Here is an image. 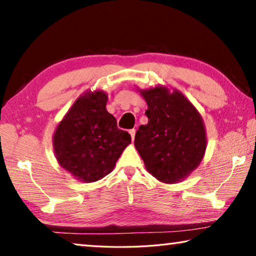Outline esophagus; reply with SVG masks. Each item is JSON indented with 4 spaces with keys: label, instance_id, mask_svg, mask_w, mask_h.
<instances>
[{
    "label": "esophagus",
    "instance_id": "1",
    "mask_svg": "<svg viewBox=\"0 0 256 256\" xmlns=\"http://www.w3.org/2000/svg\"><path fill=\"white\" fill-rule=\"evenodd\" d=\"M136 128H132V130H130V134H131V138H132V141L134 140V138H136Z\"/></svg>",
    "mask_w": 256,
    "mask_h": 256
}]
</instances>
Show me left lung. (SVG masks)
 Wrapping results in <instances>:
<instances>
[{
	"label": "left lung",
	"instance_id": "left-lung-1",
	"mask_svg": "<svg viewBox=\"0 0 256 256\" xmlns=\"http://www.w3.org/2000/svg\"><path fill=\"white\" fill-rule=\"evenodd\" d=\"M148 104V124L141 125L134 146L146 170L167 184L185 180L200 164L206 149L200 112L178 90L164 86L140 90Z\"/></svg>",
	"mask_w": 256,
	"mask_h": 256
}]
</instances>
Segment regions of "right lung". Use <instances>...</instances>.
Returning <instances> with one entry per match:
<instances>
[{
    "label": "right lung",
    "instance_id": "1",
    "mask_svg": "<svg viewBox=\"0 0 256 256\" xmlns=\"http://www.w3.org/2000/svg\"><path fill=\"white\" fill-rule=\"evenodd\" d=\"M107 94L86 92L76 99L56 128L54 152L58 164L76 180L92 183L114 170L131 136L118 128L107 112Z\"/></svg>",
    "mask_w": 256,
    "mask_h": 256
}]
</instances>
